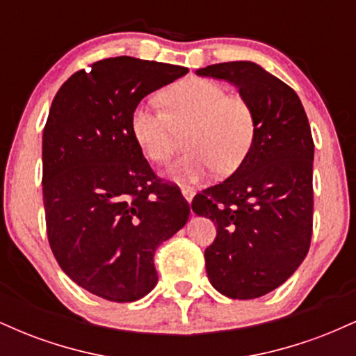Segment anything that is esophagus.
<instances>
[{"instance_id": "1", "label": "esophagus", "mask_w": 356, "mask_h": 356, "mask_svg": "<svg viewBox=\"0 0 356 356\" xmlns=\"http://www.w3.org/2000/svg\"><path fill=\"white\" fill-rule=\"evenodd\" d=\"M181 192H182V195H184V199H186L187 202H192V199H194V195H195V192H194V189H191V187H181Z\"/></svg>"}]
</instances>
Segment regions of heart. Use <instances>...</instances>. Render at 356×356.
Segmentation results:
<instances>
[{
	"instance_id": "b5f03b06",
	"label": "heart",
	"mask_w": 356,
	"mask_h": 356,
	"mask_svg": "<svg viewBox=\"0 0 356 356\" xmlns=\"http://www.w3.org/2000/svg\"><path fill=\"white\" fill-rule=\"evenodd\" d=\"M165 112L140 104L130 117L134 140L149 161L165 162L174 150V132L189 129L186 155L167 167L170 181L195 184L212 170L231 174L243 164L254 140V115L249 104L218 81L192 79L162 95Z\"/></svg>"
}]
</instances>
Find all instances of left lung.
Listing matches in <instances>:
<instances>
[{
    "label": "left lung",
    "mask_w": 356,
    "mask_h": 356,
    "mask_svg": "<svg viewBox=\"0 0 356 356\" xmlns=\"http://www.w3.org/2000/svg\"><path fill=\"white\" fill-rule=\"evenodd\" d=\"M195 73L234 83L254 115V140L243 164L192 201V211L218 229L204 252L211 284L232 300H252L283 284L308 254L312 130L295 90L252 61L216 63Z\"/></svg>",
    "instance_id": "1"
}]
</instances>
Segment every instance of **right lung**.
I'll list each match as a JSON object with an SVG mask.
<instances>
[{
    "label": "right lung",
    "instance_id": "1",
    "mask_svg": "<svg viewBox=\"0 0 356 356\" xmlns=\"http://www.w3.org/2000/svg\"><path fill=\"white\" fill-rule=\"evenodd\" d=\"M189 72L132 56L100 60L56 92L43 130V204L50 248L83 289L115 303L157 284L154 252L182 229L189 204L155 177L134 140L140 100Z\"/></svg>",
    "mask_w": 356,
    "mask_h": 356
}]
</instances>
